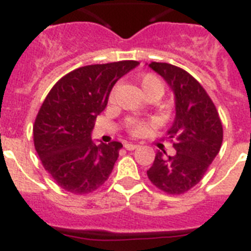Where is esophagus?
Listing matches in <instances>:
<instances>
[{"mask_svg": "<svg viewBox=\"0 0 251 251\" xmlns=\"http://www.w3.org/2000/svg\"><path fill=\"white\" fill-rule=\"evenodd\" d=\"M124 147H125L127 151H133V150L138 149V145H134V143H125V145H124Z\"/></svg>", "mask_w": 251, "mask_h": 251, "instance_id": "esophagus-1", "label": "esophagus"}]
</instances>
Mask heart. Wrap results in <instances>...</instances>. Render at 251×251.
<instances>
[{
	"label": "heart",
	"mask_w": 251,
	"mask_h": 251,
	"mask_svg": "<svg viewBox=\"0 0 251 251\" xmlns=\"http://www.w3.org/2000/svg\"><path fill=\"white\" fill-rule=\"evenodd\" d=\"M139 86H141L142 91L145 96H156L157 99H160L164 95L165 86L163 83V80L159 76L153 75V74H147V75L142 76L139 79ZM150 125L145 121H139V120H130L126 124V130L130 135L133 137H141L147 131Z\"/></svg>",
	"instance_id": "1"
}]
</instances>
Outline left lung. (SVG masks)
<instances>
[{"instance_id": "1", "label": "left lung", "mask_w": 251, "mask_h": 251, "mask_svg": "<svg viewBox=\"0 0 251 251\" xmlns=\"http://www.w3.org/2000/svg\"><path fill=\"white\" fill-rule=\"evenodd\" d=\"M149 66L164 78L175 94L176 117L168 139L176 152L157 151L147 176L167 194H183L203 178L220 151L222 121L215 104L194 76L165 62H151Z\"/></svg>"}]
</instances>
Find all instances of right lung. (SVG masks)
Returning a JSON list of instances; mask_svg holds the SVG:
<instances>
[{"label": "right lung", "mask_w": 251, "mask_h": 251, "mask_svg": "<svg viewBox=\"0 0 251 251\" xmlns=\"http://www.w3.org/2000/svg\"><path fill=\"white\" fill-rule=\"evenodd\" d=\"M138 61L88 65L62 76L47 95L33 124V145L54 182L73 194H88L113 171L120 142L94 143L95 120L113 86Z\"/></svg>", "instance_id": "obj_1"}]
</instances>
